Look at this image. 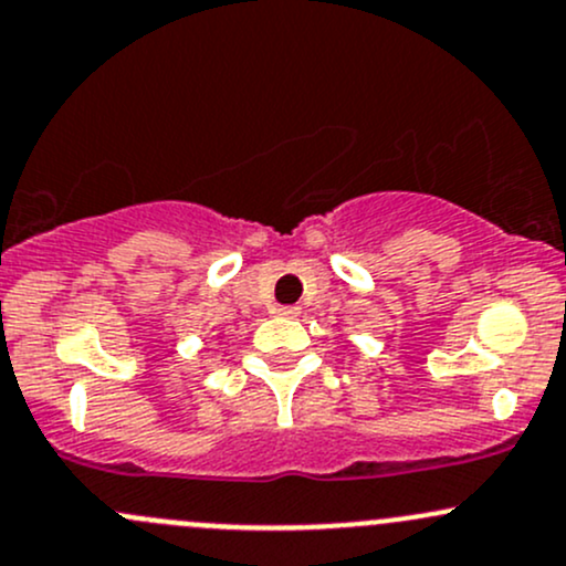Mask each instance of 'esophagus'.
Segmentation results:
<instances>
[{
  "label": "esophagus",
  "mask_w": 566,
  "mask_h": 566,
  "mask_svg": "<svg viewBox=\"0 0 566 566\" xmlns=\"http://www.w3.org/2000/svg\"><path fill=\"white\" fill-rule=\"evenodd\" d=\"M300 310L302 307H296V305H281V307H275V313L283 315V318H296V315H300Z\"/></svg>",
  "instance_id": "1"
}]
</instances>
